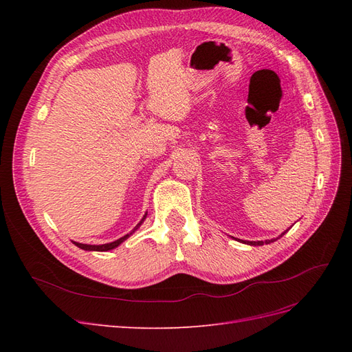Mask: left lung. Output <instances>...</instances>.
<instances>
[{"label": "left lung", "instance_id": "8db88e82", "mask_svg": "<svg viewBox=\"0 0 352 352\" xmlns=\"http://www.w3.org/2000/svg\"><path fill=\"white\" fill-rule=\"evenodd\" d=\"M287 230H285L283 233H282V235L280 236H283L285 235V233H286ZM279 236V238H280ZM276 239H278V238H276ZM276 239H270V241H257V242H255V241H239V242H243V243H247V245H252V247H257V245H264V243H270V242H274Z\"/></svg>", "mask_w": 352, "mask_h": 352}]
</instances>
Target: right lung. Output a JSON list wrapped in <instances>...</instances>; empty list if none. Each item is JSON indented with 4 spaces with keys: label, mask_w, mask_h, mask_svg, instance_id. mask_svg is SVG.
I'll return each instance as SVG.
<instances>
[{
    "label": "right lung",
    "mask_w": 352,
    "mask_h": 352,
    "mask_svg": "<svg viewBox=\"0 0 352 352\" xmlns=\"http://www.w3.org/2000/svg\"><path fill=\"white\" fill-rule=\"evenodd\" d=\"M146 219V212H145V216L142 217V220L138 223V225L135 226V229L131 232V233H127V235H124V236H122L120 239H117V241H113V242H110V243H102V245H88V243H80V242H74V241H72L74 245H76L78 248H80V250H85V251H110V250H114V248H117L119 247L120 243H123L127 238H129L131 235H133L135 233V230H138L140 229V226L142 225L144 223V220Z\"/></svg>",
    "instance_id": "right-lung-1"
}]
</instances>
